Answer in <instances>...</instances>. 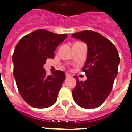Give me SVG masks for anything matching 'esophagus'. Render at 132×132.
<instances>
[{"label": "esophagus", "mask_w": 132, "mask_h": 132, "mask_svg": "<svg viewBox=\"0 0 132 132\" xmlns=\"http://www.w3.org/2000/svg\"><path fill=\"white\" fill-rule=\"evenodd\" d=\"M65 76H66V77H70L71 75L69 73H66L65 74Z\"/></svg>", "instance_id": "obj_1"}]
</instances>
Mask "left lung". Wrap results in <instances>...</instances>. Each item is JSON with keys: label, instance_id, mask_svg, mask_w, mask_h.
<instances>
[{"label": "left lung", "instance_id": "left-lung-1", "mask_svg": "<svg viewBox=\"0 0 132 132\" xmlns=\"http://www.w3.org/2000/svg\"><path fill=\"white\" fill-rule=\"evenodd\" d=\"M72 36L86 43L88 47L82 69L87 79L83 82L74 77L77 80L72 91L74 100L81 107L94 109L106 100L112 89L120 62L118 51L109 40L92 30H83Z\"/></svg>", "mask_w": 132, "mask_h": 132}]
</instances>
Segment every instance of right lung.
Listing matches in <instances>:
<instances>
[{"label":"right lung","instance_id":"1","mask_svg":"<svg viewBox=\"0 0 132 132\" xmlns=\"http://www.w3.org/2000/svg\"><path fill=\"white\" fill-rule=\"evenodd\" d=\"M67 36L40 29L17 44L13 55V75L20 94L32 107L47 108L57 101L65 74L56 70L47 75L43 65L47 59L55 57L56 47Z\"/></svg>","mask_w":132,"mask_h":132}]
</instances>
